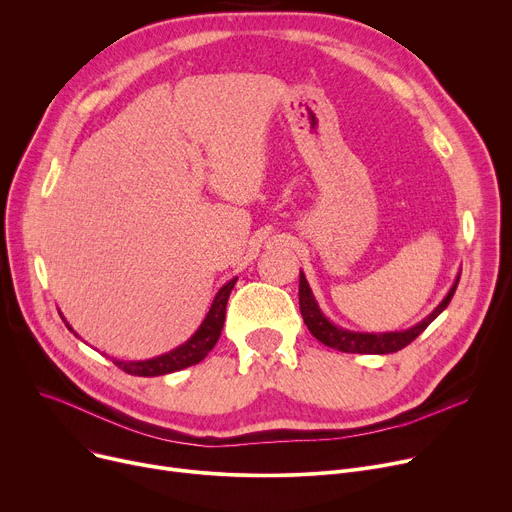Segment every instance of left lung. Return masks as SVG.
<instances>
[{
	"label": "left lung",
	"instance_id": "8db88e82",
	"mask_svg": "<svg viewBox=\"0 0 512 512\" xmlns=\"http://www.w3.org/2000/svg\"><path fill=\"white\" fill-rule=\"evenodd\" d=\"M461 278V271L457 274L455 284L451 286L449 294L440 300V304L436 309L424 317L420 323H416L410 329L403 331H385V333H366V331H352V329H344L335 325L333 321H329L325 317V313L321 311L319 302L313 296V290L306 282L304 274L300 271V284H298V300H300V313L302 319L309 327V331L319 339L321 344L339 350V352H350V354H393L403 350L407 344H412L414 339L449 306L457 284Z\"/></svg>",
	"mask_w": 512,
	"mask_h": 512
}]
</instances>
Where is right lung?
<instances>
[{
    "label": "right lung",
    "instance_id": "obj_1",
    "mask_svg": "<svg viewBox=\"0 0 512 512\" xmlns=\"http://www.w3.org/2000/svg\"><path fill=\"white\" fill-rule=\"evenodd\" d=\"M234 284H236V278H232L218 290L206 319L201 321L197 331L179 348L170 350L166 354H160L156 358H150V360H117V358H113V362L127 374H133V377H160V374L177 372V370H183L187 366L201 362L212 352V348L216 346L218 337L222 333L224 319H226V302H228V296H230ZM61 319H63V315H61ZM65 325H67V329L74 331L72 325L67 321H65Z\"/></svg>",
    "mask_w": 512,
    "mask_h": 512
}]
</instances>
